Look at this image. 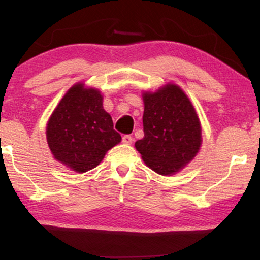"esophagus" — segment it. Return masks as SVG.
I'll return each mask as SVG.
<instances>
[{"instance_id":"34e87169","label":"esophagus","mask_w":260,"mask_h":260,"mask_svg":"<svg viewBox=\"0 0 260 260\" xmlns=\"http://www.w3.org/2000/svg\"><path fill=\"white\" fill-rule=\"evenodd\" d=\"M133 141H134V138L131 135H124V136L122 137V142L124 144H131L133 143Z\"/></svg>"}]
</instances>
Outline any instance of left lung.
I'll list each match as a JSON object with an SVG mask.
<instances>
[{
	"label": "left lung",
	"mask_w": 260,
	"mask_h": 260,
	"mask_svg": "<svg viewBox=\"0 0 260 260\" xmlns=\"http://www.w3.org/2000/svg\"><path fill=\"white\" fill-rule=\"evenodd\" d=\"M144 137L135 147L145 165L172 175L194 158L201 145L198 115L184 92L174 84L144 93Z\"/></svg>",
	"instance_id": "8db88e82"
}]
</instances>
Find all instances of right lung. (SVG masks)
Here are the masks:
<instances>
[{
    "label": "right lung",
    "instance_id": "add662e5",
    "mask_svg": "<svg viewBox=\"0 0 260 260\" xmlns=\"http://www.w3.org/2000/svg\"><path fill=\"white\" fill-rule=\"evenodd\" d=\"M46 136L54 158L78 173L97 167L122 140L103 109L101 92L83 84L63 95L48 120Z\"/></svg>",
    "mask_w": 260,
    "mask_h": 260
}]
</instances>
